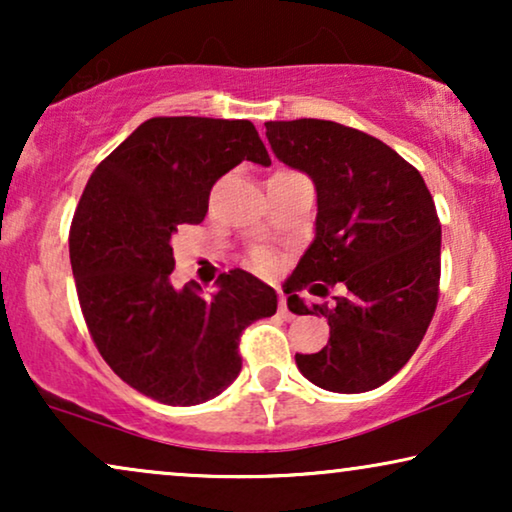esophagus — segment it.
<instances>
[{"label": "esophagus", "instance_id": "obj_1", "mask_svg": "<svg viewBox=\"0 0 512 512\" xmlns=\"http://www.w3.org/2000/svg\"><path fill=\"white\" fill-rule=\"evenodd\" d=\"M279 314H282V319H286V321L296 319V314H293V312L289 310V305H286V296H284V293H279Z\"/></svg>", "mask_w": 512, "mask_h": 512}]
</instances>
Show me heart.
<instances>
[{
  "instance_id": "1",
  "label": "heart",
  "mask_w": 512,
  "mask_h": 512,
  "mask_svg": "<svg viewBox=\"0 0 512 512\" xmlns=\"http://www.w3.org/2000/svg\"><path fill=\"white\" fill-rule=\"evenodd\" d=\"M251 261L256 263V268L268 270L270 265H272V256H270V251H268V249L256 247V249H251Z\"/></svg>"
}]
</instances>
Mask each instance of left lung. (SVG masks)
Segmentation results:
<instances>
[{
  "label": "left lung",
  "instance_id": "obj_1",
  "mask_svg": "<svg viewBox=\"0 0 512 512\" xmlns=\"http://www.w3.org/2000/svg\"><path fill=\"white\" fill-rule=\"evenodd\" d=\"M275 156L317 188L314 240L286 279L293 314H324L328 345L296 354L307 380L361 394L391 380L422 342L438 305L440 221L422 174L380 139L319 118L265 123ZM333 308H307L296 290Z\"/></svg>",
  "mask_w": 512,
  "mask_h": 512
}]
</instances>
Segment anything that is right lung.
Segmentation results:
<instances>
[{
  "label": "right lung",
  "instance_id": "1",
  "mask_svg": "<svg viewBox=\"0 0 512 512\" xmlns=\"http://www.w3.org/2000/svg\"><path fill=\"white\" fill-rule=\"evenodd\" d=\"M242 160L270 165L254 123L149 118L95 167L74 212L69 261L90 338L158 403L219 396L242 370L244 328L277 312L275 289L240 268L209 296L172 284V235L205 219L212 186Z\"/></svg>",
  "mask_w": 512,
  "mask_h": 512
}]
</instances>
